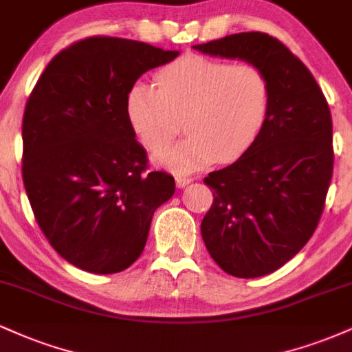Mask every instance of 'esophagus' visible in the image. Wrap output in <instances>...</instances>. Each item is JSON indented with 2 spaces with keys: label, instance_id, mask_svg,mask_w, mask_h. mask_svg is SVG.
Returning a JSON list of instances; mask_svg holds the SVG:
<instances>
[{
  "label": "esophagus",
  "instance_id": "obj_1",
  "mask_svg": "<svg viewBox=\"0 0 352 352\" xmlns=\"http://www.w3.org/2000/svg\"><path fill=\"white\" fill-rule=\"evenodd\" d=\"M190 182H192V179H190V177H180V175L175 177V184H177V187H179V188L187 187Z\"/></svg>",
  "mask_w": 352,
  "mask_h": 352
}]
</instances>
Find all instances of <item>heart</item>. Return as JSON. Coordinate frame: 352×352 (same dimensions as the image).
Here are the masks:
<instances>
[{"label":"heart","mask_w":352,"mask_h":352,"mask_svg":"<svg viewBox=\"0 0 352 352\" xmlns=\"http://www.w3.org/2000/svg\"><path fill=\"white\" fill-rule=\"evenodd\" d=\"M155 86L134 84L125 112L144 147L159 151L153 160L177 173L200 170L213 159H238L254 142L268 114V79L248 63L185 56L157 72ZM182 122L189 137L164 149L179 133Z\"/></svg>","instance_id":"b5f03b06"}]
</instances>
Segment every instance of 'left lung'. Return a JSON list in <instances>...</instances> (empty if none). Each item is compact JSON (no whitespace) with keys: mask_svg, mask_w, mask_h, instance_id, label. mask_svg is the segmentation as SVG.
<instances>
[{"mask_svg":"<svg viewBox=\"0 0 352 352\" xmlns=\"http://www.w3.org/2000/svg\"><path fill=\"white\" fill-rule=\"evenodd\" d=\"M193 50L243 59L268 79L260 134L236 162L204 179L213 204L200 225L225 273L265 276L308 243L324 210L334 164L329 106L308 67L273 36L230 34Z\"/></svg>","mask_w":352,"mask_h":352,"instance_id":"1","label":"left lung"}]
</instances>
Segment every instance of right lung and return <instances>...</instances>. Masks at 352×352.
Listing matches in <instances>:
<instances>
[{
	"mask_svg": "<svg viewBox=\"0 0 352 352\" xmlns=\"http://www.w3.org/2000/svg\"><path fill=\"white\" fill-rule=\"evenodd\" d=\"M92 36L56 54L26 102L23 182L52 248L84 272L111 274L144 252L153 212L175 192L148 172L125 99L135 80L179 56Z\"/></svg>",
	"mask_w": 352,
	"mask_h": 352,
	"instance_id": "obj_1",
	"label": "right lung"
}]
</instances>
